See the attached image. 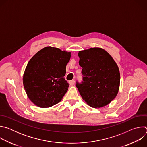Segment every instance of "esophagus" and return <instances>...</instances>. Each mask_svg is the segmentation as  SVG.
<instances>
[{
    "label": "esophagus",
    "mask_w": 147,
    "mask_h": 147,
    "mask_svg": "<svg viewBox=\"0 0 147 147\" xmlns=\"http://www.w3.org/2000/svg\"><path fill=\"white\" fill-rule=\"evenodd\" d=\"M69 84H70L71 86H73V85L74 84V83H75V81L73 80L69 81Z\"/></svg>",
    "instance_id": "esophagus-1"
}]
</instances>
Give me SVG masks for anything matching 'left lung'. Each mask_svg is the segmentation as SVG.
I'll return each mask as SVG.
<instances>
[{
    "label": "left lung",
    "instance_id": "8db88e82",
    "mask_svg": "<svg viewBox=\"0 0 147 147\" xmlns=\"http://www.w3.org/2000/svg\"><path fill=\"white\" fill-rule=\"evenodd\" d=\"M79 65L83 81L76 87L89 106L99 108L111 103L118 94L120 75L112 57L101 48L80 51Z\"/></svg>",
    "mask_w": 147,
    "mask_h": 147
}]
</instances>
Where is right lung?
Listing matches in <instances>:
<instances>
[{"label": "right lung", "mask_w": 147, "mask_h": 147, "mask_svg": "<svg viewBox=\"0 0 147 147\" xmlns=\"http://www.w3.org/2000/svg\"><path fill=\"white\" fill-rule=\"evenodd\" d=\"M70 57V52L47 47L28 61L23 75V86L35 105L49 108L61 100L69 87L64 76Z\"/></svg>", "instance_id": "1"}]
</instances>
